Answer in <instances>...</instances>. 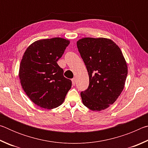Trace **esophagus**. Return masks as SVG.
<instances>
[{"label":"esophagus","instance_id":"esophagus-1","mask_svg":"<svg viewBox=\"0 0 148 148\" xmlns=\"http://www.w3.org/2000/svg\"><path fill=\"white\" fill-rule=\"evenodd\" d=\"M72 85H73V86H75V84H76V79H75L74 77L72 79Z\"/></svg>","mask_w":148,"mask_h":148}]
</instances>
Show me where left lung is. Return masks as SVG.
Masks as SVG:
<instances>
[{
    "instance_id": "obj_1",
    "label": "left lung",
    "mask_w": 148,
    "mask_h": 148,
    "mask_svg": "<svg viewBox=\"0 0 148 148\" xmlns=\"http://www.w3.org/2000/svg\"><path fill=\"white\" fill-rule=\"evenodd\" d=\"M77 47L86 64L89 85L82 91L83 104L92 111L113 104L124 88L127 64L119 46L105 38H84Z\"/></svg>"
}]
</instances>
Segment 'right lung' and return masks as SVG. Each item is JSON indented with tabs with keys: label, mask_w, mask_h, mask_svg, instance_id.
Wrapping results in <instances>:
<instances>
[{
	"label": "right lung",
	"mask_w": 148,
	"mask_h": 148,
	"mask_svg": "<svg viewBox=\"0 0 148 148\" xmlns=\"http://www.w3.org/2000/svg\"><path fill=\"white\" fill-rule=\"evenodd\" d=\"M69 44L62 38L40 40L25 51L19 66L20 82L29 98L40 107L59 106L71 88V80L64 77L57 63Z\"/></svg>",
	"instance_id": "right-lung-1"
}]
</instances>
